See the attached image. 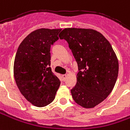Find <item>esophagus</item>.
Wrapping results in <instances>:
<instances>
[{
  "mask_svg": "<svg viewBox=\"0 0 130 130\" xmlns=\"http://www.w3.org/2000/svg\"><path fill=\"white\" fill-rule=\"evenodd\" d=\"M62 79L65 81V79H66V78H67V74H62Z\"/></svg>",
  "mask_w": 130,
  "mask_h": 130,
  "instance_id": "1",
  "label": "esophagus"
}]
</instances>
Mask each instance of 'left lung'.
Listing matches in <instances>:
<instances>
[{
  "mask_svg": "<svg viewBox=\"0 0 130 130\" xmlns=\"http://www.w3.org/2000/svg\"><path fill=\"white\" fill-rule=\"evenodd\" d=\"M59 37L67 41L78 65L72 98L83 108H94L116 84L119 70L116 53L103 34L92 29L65 28Z\"/></svg>",
  "mask_w": 130,
  "mask_h": 130,
  "instance_id": "obj_1",
  "label": "left lung"
}]
</instances>
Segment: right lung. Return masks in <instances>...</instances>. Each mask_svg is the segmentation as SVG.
<instances>
[{"label":"right lung","mask_w":130,"mask_h":130,"mask_svg":"<svg viewBox=\"0 0 130 130\" xmlns=\"http://www.w3.org/2000/svg\"><path fill=\"white\" fill-rule=\"evenodd\" d=\"M61 30L41 28L34 31L22 41L15 55L16 84L24 98L37 107L51 103L60 84L50 67V51Z\"/></svg>","instance_id":"obj_1"}]
</instances>
